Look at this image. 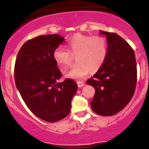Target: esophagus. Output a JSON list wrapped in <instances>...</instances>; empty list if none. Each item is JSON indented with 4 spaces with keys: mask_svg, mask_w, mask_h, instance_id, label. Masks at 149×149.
Returning <instances> with one entry per match:
<instances>
[{
    "mask_svg": "<svg viewBox=\"0 0 149 149\" xmlns=\"http://www.w3.org/2000/svg\"><path fill=\"white\" fill-rule=\"evenodd\" d=\"M77 84H78V88H82V87H83L85 85V83H84V82L78 81V83H77Z\"/></svg>",
    "mask_w": 149,
    "mask_h": 149,
    "instance_id": "esophagus-1",
    "label": "esophagus"
}]
</instances>
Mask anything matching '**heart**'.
I'll return each instance as SVG.
<instances>
[{
	"instance_id": "b5f03b06",
	"label": "heart",
	"mask_w": 149,
	"mask_h": 149,
	"mask_svg": "<svg viewBox=\"0 0 149 149\" xmlns=\"http://www.w3.org/2000/svg\"><path fill=\"white\" fill-rule=\"evenodd\" d=\"M69 52L61 46L53 52V59L61 69H65L72 62V55L77 54L76 64L66 73L68 78L81 80L91 71L102 67L107 57L108 46L104 38L100 36L76 34L68 41Z\"/></svg>"
}]
</instances>
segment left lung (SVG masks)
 Listing matches in <instances>:
<instances>
[{
	"instance_id": "left-lung-1",
	"label": "left lung",
	"mask_w": 149,
	"mask_h": 149,
	"mask_svg": "<svg viewBox=\"0 0 149 149\" xmlns=\"http://www.w3.org/2000/svg\"><path fill=\"white\" fill-rule=\"evenodd\" d=\"M106 36L107 57L93 78L87 80L95 94L91 101L94 112L113 116L120 111L131 100L136 84V63L132 48L115 33L100 31Z\"/></svg>"
}]
</instances>
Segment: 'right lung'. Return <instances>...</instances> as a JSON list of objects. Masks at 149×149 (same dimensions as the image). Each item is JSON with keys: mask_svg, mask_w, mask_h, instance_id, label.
I'll list each match as a JSON object with an SVG mask.
<instances>
[{"mask_svg": "<svg viewBox=\"0 0 149 149\" xmlns=\"http://www.w3.org/2000/svg\"><path fill=\"white\" fill-rule=\"evenodd\" d=\"M64 40L57 34L31 39L22 45L15 61V80L22 98L34 115L49 123L69 115L78 89L69 78L58 82L62 74L53 52Z\"/></svg>", "mask_w": 149, "mask_h": 149, "instance_id": "right-lung-1", "label": "right lung"}]
</instances>
